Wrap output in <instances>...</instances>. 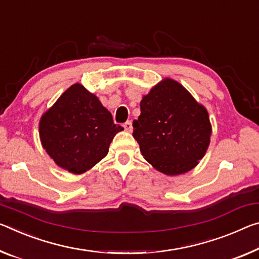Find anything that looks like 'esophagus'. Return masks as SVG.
Instances as JSON below:
<instances>
[{"label": "esophagus", "instance_id": "esophagus-1", "mask_svg": "<svg viewBox=\"0 0 259 259\" xmlns=\"http://www.w3.org/2000/svg\"><path fill=\"white\" fill-rule=\"evenodd\" d=\"M123 126H124V130L128 131V133H131V131H133V122L131 121H126L124 124H123Z\"/></svg>", "mask_w": 259, "mask_h": 259}]
</instances>
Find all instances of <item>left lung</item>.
<instances>
[{
  "mask_svg": "<svg viewBox=\"0 0 259 259\" xmlns=\"http://www.w3.org/2000/svg\"><path fill=\"white\" fill-rule=\"evenodd\" d=\"M133 126L143 157L166 175L192 169L204 157L212 131L204 106L168 78L143 98Z\"/></svg>",
  "mask_w": 259,
  "mask_h": 259,
  "instance_id": "obj_1",
  "label": "left lung"
}]
</instances>
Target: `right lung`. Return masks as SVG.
<instances>
[{
  "mask_svg": "<svg viewBox=\"0 0 259 259\" xmlns=\"http://www.w3.org/2000/svg\"><path fill=\"white\" fill-rule=\"evenodd\" d=\"M99 99L80 84L69 88L41 117L40 139L60 167L81 174L105 158L122 131Z\"/></svg>",
  "mask_w": 259,
  "mask_h": 259,
  "instance_id": "add662e5",
  "label": "right lung"
}]
</instances>
